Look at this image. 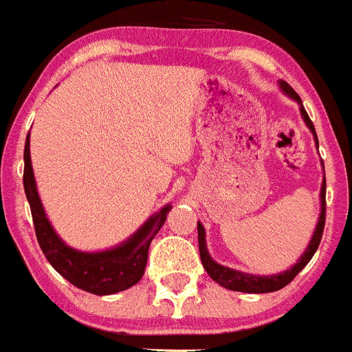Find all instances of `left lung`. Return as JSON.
I'll return each mask as SVG.
<instances>
[{
    "mask_svg": "<svg viewBox=\"0 0 352 352\" xmlns=\"http://www.w3.org/2000/svg\"><path fill=\"white\" fill-rule=\"evenodd\" d=\"M281 88L286 91L289 97H293L294 100L300 102L301 104V98L298 97L296 91L286 83V81H281ZM301 110V116H303L305 122L307 126L310 127L311 133H314L315 141H317V146H318V140H317V133H315V127L314 122L310 120L308 117L307 110H305L303 105L300 107ZM320 201H322V211H320V218H318L317 223V228H315L314 233V239H311L310 245L307 247L305 254L301 255L300 261L293 265L291 269L287 271L281 272V274H276V276H252V274H245V272L240 271H233V269L225 267V265H219L209 257L208 254V248H206V232L202 228L201 223H197V235H199V254H201V261L202 265H204L206 272L211 276L212 281L218 283L219 286L226 287V289H232V291H242V293H272V291H278L283 289L286 285H289L294 278H296L298 272L311 261L314 254L317 252L318 245H320L322 240V233H324V226H325V179L324 184H322V192H320Z\"/></svg>",
    "mask_w": 352,
    "mask_h": 352,
    "instance_id": "left-lung-1",
    "label": "left lung"
}]
</instances>
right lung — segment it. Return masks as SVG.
<instances>
[{
  "mask_svg": "<svg viewBox=\"0 0 352 352\" xmlns=\"http://www.w3.org/2000/svg\"><path fill=\"white\" fill-rule=\"evenodd\" d=\"M23 162V187L28 204H30L35 236H37V242L52 267L73 286L88 291V293L98 294V296L119 293V291H124L140 283V279L144 274V267H146L148 248H150L151 240L155 239V235L163 226L172 206H165L163 209H160L153 218L148 219L120 247L105 252H95V254L78 252L67 247L56 235L51 223L45 218L44 208H42L37 187H35L28 136L25 141Z\"/></svg>",
  "mask_w": 352,
  "mask_h": 352,
  "instance_id": "obj_1",
  "label": "right lung"
}]
</instances>
